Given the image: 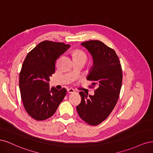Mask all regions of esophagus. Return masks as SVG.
Returning a JSON list of instances; mask_svg holds the SVG:
<instances>
[{"mask_svg": "<svg viewBox=\"0 0 153 153\" xmlns=\"http://www.w3.org/2000/svg\"><path fill=\"white\" fill-rule=\"evenodd\" d=\"M67 91H68V93H72V92H75V90L73 89H68Z\"/></svg>", "mask_w": 153, "mask_h": 153, "instance_id": "34e87169", "label": "esophagus"}]
</instances>
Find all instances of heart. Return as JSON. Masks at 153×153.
I'll return each mask as SVG.
<instances>
[{"mask_svg": "<svg viewBox=\"0 0 153 153\" xmlns=\"http://www.w3.org/2000/svg\"><path fill=\"white\" fill-rule=\"evenodd\" d=\"M73 57H78V58H84L85 59L87 58L85 53L80 50H76L74 51Z\"/></svg>", "mask_w": 153, "mask_h": 153, "instance_id": "b5f03b06", "label": "heart"}]
</instances>
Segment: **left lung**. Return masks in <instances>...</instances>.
Listing matches in <instances>:
<instances>
[{"label":"left lung","instance_id":"1","mask_svg":"<svg viewBox=\"0 0 153 153\" xmlns=\"http://www.w3.org/2000/svg\"><path fill=\"white\" fill-rule=\"evenodd\" d=\"M91 55L93 64L87 76L96 86L93 96L80 92L82 100L76 106L80 118L96 126L102 123L112 112L121 91L123 73L119 57L115 51L103 42L91 40L81 43Z\"/></svg>","mask_w":153,"mask_h":153}]
</instances>
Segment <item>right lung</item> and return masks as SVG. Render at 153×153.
<instances>
[{
	"label": "right lung",
	"instance_id": "right-lung-1",
	"mask_svg": "<svg viewBox=\"0 0 153 153\" xmlns=\"http://www.w3.org/2000/svg\"><path fill=\"white\" fill-rule=\"evenodd\" d=\"M70 47L63 43L44 41L27 54L19 77L21 98L27 112L37 121H43L55 114L66 94V89L50 88V77L60 55Z\"/></svg>",
	"mask_w": 153,
	"mask_h": 153
}]
</instances>
